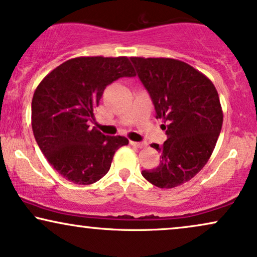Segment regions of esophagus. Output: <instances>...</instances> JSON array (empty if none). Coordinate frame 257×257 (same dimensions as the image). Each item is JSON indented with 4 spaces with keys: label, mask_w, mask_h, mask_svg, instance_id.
I'll return each mask as SVG.
<instances>
[{
    "label": "esophagus",
    "mask_w": 257,
    "mask_h": 257,
    "mask_svg": "<svg viewBox=\"0 0 257 257\" xmlns=\"http://www.w3.org/2000/svg\"><path fill=\"white\" fill-rule=\"evenodd\" d=\"M130 144L132 145V147H135V148H138V149H143V148H145L147 147V143H138V142H130Z\"/></svg>",
    "instance_id": "esophagus-1"
}]
</instances>
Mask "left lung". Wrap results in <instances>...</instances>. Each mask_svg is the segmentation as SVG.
I'll use <instances>...</instances> for the list:
<instances>
[{
    "label": "left lung",
    "mask_w": 257,
    "mask_h": 257,
    "mask_svg": "<svg viewBox=\"0 0 257 257\" xmlns=\"http://www.w3.org/2000/svg\"><path fill=\"white\" fill-rule=\"evenodd\" d=\"M131 61L168 137L161 147L151 144L162 161L142 175L158 188H174L194 177L213 153L223 125L219 96L211 80L185 62L143 57Z\"/></svg>",
    "instance_id": "left-lung-1"
}]
</instances>
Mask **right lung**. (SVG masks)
I'll return each mask as SVG.
<instances>
[{
    "label": "right lung",
    "mask_w": 257,
    "mask_h": 257,
    "mask_svg": "<svg viewBox=\"0 0 257 257\" xmlns=\"http://www.w3.org/2000/svg\"><path fill=\"white\" fill-rule=\"evenodd\" d=\"M136 72L127 57H77L44 77L32 99V128L41 153L76 185H91L108 173L121 136L89 127L103 90Z\"/></svg>",
    "instance_id": "obj_1"
}]
</instances>
